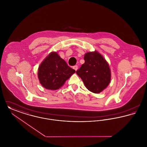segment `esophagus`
<instances>
[{"label":"esophagus","instance_id":"34e87169","mask_svg":"<svg viewBox=\"0 0 147 147\" xmlns=\"http://www.w3.org/2000/svg\"><path fill=\"white\" fill-rule=\"evenodd\" d=\"M73 68L75 70H78V65H74V66L73 67Z\"/></svg>","mask_w":147,"mask_h":147}]
</instances>
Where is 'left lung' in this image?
Returning a JSON list of instances; mask_svg holds the SVG:
<instances>
[{
    "label": "left lung",
    "mask_w": 147,
    "mask_h": 147,
    "mask_svg": "<svg viewBox=\"0 0 147 147\" xmlns=\"http://www.w3.org/2000/svg\"><path fill=\"white\" fill-rule=\"evenodd\" d=\"M84 59L85 63L76 73L89 91L100 93L111 82V73L109 64L96 51L86 52Z\"/></svg>",
    "instance_id": "8db88e82"
}]
</instances>
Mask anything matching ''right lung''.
<instances>
[{
    "label": "right lung",
    "mask_w": 147,
    "mask_h": 147,
    "mask_svg": "<svg viewBox=\"0 0 147 147\" xmlns=\"http://www.w3.org/2000/svg\"><path fill=\"white\" fill-rule=\"evenodd\" d=\"M75 72L57 52H51L40 64L37 76L43 87L55 90L61 88Z\"/></svg>",
    "instance_id": "obj_1"
}]
</instances>
